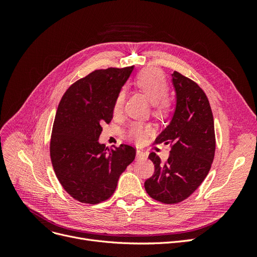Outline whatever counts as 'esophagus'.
Returning a JSON list of instances; mask_svg holds the SVG:
<instances>
[{
    "mask_svg": "<svg viewBox=\"0 0 257 257\" xmlns=\"http://www.w3.org/2000/svg\"><path fill=\"white\" fill-rule=\"evenodd\" d=\"M136 158L142 160V159H146L147 155H146V153L143 150H137L136 151Z\"/></svg>",
    "mask_w": 257,
    "mask_h": 257,
    "instance_id": "obj_1",
    "label": "esophagus"
}]
</instances>
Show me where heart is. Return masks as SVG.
Listing matches in <instances>:
<instances>
[{
    "mask_svg": "<svg viewBox=\"0 0 257 257\" xmlns=\"http://www.w3.org/2000/svg\"><path fill=\"white\" fill-rule=\"evenodd\" d=\"M136 87L152 103V111L158 115H166L172 108V99L167 95L168 82L162 71L154 67L145 68L139 72L133 79ZM124 92H119L113 104V114L118 115L122 112L124 106ZM151 127L144 122H132L126 132L125 138L130 142L141 144L150 134Z\"/></svg>",
    "mask_w": 257,
    "mask_h": 257,
    "instance_id": "obj_1",
    "label": "heart"
}]
</instances>
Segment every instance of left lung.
I'll list each match as a JSON object with an SVG mask.
<instances>
[{"label":"left lung","instance_id":"left-lung-1","mask_svg":"<svg viewBox=\"0 0 257 257\" xmlns=\"http://www.w3.org/2000/svg\"><path fill=\"white\" fill-rule=\"evenodd\" d=\"M177 106L172 121L155 139L169 145V158L162 163L151 152L154 174L147 179L148 195L163 204H178L191 196L205 180L215 153L214 122L204 90L188 77L174 72Z\"/></svg>","mask_w":257,"mask_h":257}]
</instances>
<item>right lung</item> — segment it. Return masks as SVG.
<instances>
[{
	"label": "right lung",
	"instance_id": "1",
	"mask_svg": "<svg viewBox=\"0 0 257 257\" xmlns=\"http://www.w3.org/2000/svg\"><path fill=\"white\" fill-rule=\"evenodd\" d=\"M134 66L95 69L62 96L50 139V159L59 182L74 199L96 205L115 191L136 149L120 145L105 151L98 144L103 123L112 120L116 95Z\"/></svg>",
	"mask_w": 257,
	"mask_h": 257
}]
</instances>
